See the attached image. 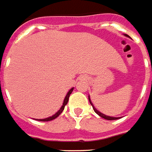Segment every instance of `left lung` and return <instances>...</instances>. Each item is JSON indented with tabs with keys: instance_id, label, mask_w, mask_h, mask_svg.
Wrapping results in <instances>:
<instances>
[{
	"instance_id": "1",
	"label": "left lung",
	"mask_w": 152,
	"mask_h": 152,
	"mask_svg": "<svg viewBox=\"0 0 152 152\" xmlns=\"http://www.w3.org/2000/svg\"><path fill=\"white\" fill-rule=\"evenodd\" d=\"M124 36H126V37H130L129 35L127 34H124ZM88 100H89V103L91 104V105L93 106V110H94V111H95L97 115H99V116H100L101 118H104V119H107V120H116V119H118V118H120V117H111V116H107V115H105L104 114H103V113H101L100 111H99V110H97V109H96V107L94 106H93V103H92V101H91V99H90V96H88Z\"/></svg>"
}]
</instances>
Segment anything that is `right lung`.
<instances>
[{
    "mask_svg": "<svg viewBox=\"0 0 152 152\" xmlns=\"http://www.w3.org/2000/svg\"><path fill=\"white\" fill-rule=\"evenodd\" d=\"M73 89H74V87L70 88V90L68 91V93H66V96H65V98H64V103H63V105H62L61 107L59 108V110H58V111H56V114H54V115H52V116H50V117L45 118H42V119H35V120H37V121H41V122H48V121H52V120L58 117V116H59V115H60L62 112H63V110H64V107H65V106H66V104H67V102H68L69 97H70V95L71 94V93L73 92Z\"/></svg>",
    "mask_w": 152,
    "mask_h": 152,
    "instance_id": "right-lung-1",
    "label": "right lung"
}]
</instances>
